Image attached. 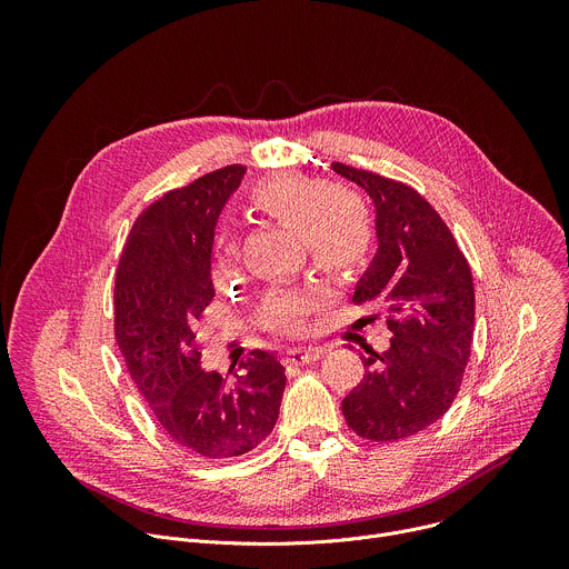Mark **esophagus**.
<instances>
[{"label": "esophagus", "instance_id": "1", "mask_svg": "<svg viewBox=\"0 0 569 569\" xmlns=\"http://www.w3.org/2000/svg\"><path fill=\"white\" fill-rule=\"evenodd\" d=\"M321 356H323L321 347H301V349H288L286 351V360L295 362V365H308V362H312Z\"/></svg>", "mask_w": 569, "mask_h": 569}]
</instances>
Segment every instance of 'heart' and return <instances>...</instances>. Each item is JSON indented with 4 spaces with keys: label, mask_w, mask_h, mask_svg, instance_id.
Returning <instances> with one entry per match:
<instances>
[{
    "label": "heart",
    "mask_w": 569,
    "mask_h": 569,
    "mask_svg": "<svg viewBox=\"0 0 569 569\" xmlns=\"http://www.w3.org/2000/svg\"><path fill=\"white\" fill-rule=\"evenodd\" d=\"M254 200L261 209L297 229L308 240L312 263L331 274L358 270L373 246V224L365 207L345 200V191L323 178L290 173L259 187ZM310 292H286L272 299V315L295 329L312 310Z\"/></svg>",
    "instance_id": "obj_1"
}]
</instances>
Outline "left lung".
<instances>
[{"instance_id": "1", "label": "left lung", "mask_w": 569, "mask_h": 569, "mask_svg": "<svg viewBox=\"0 0 569 569\" xmlns=\"http://www.w3.org/2000/svg\"><path fill=\"white\" fill-rule=\"evenodd\" d=\"M376 204L378 254L353 303L378 301L393 333L362 356L365 376L345 396L347 426L389 443L437 423L459 393L475 331V288L463 252L437 209L410 184L333 161Z\"/></svg>"}]
</instances>
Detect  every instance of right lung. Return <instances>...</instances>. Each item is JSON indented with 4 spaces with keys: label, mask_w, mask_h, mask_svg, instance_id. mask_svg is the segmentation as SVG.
Instances as JSON below:
<instances>
[{
    "label": "right lung",
    "mask_w": 569,
    "mask_h": 569,
    "mask_svg": "<svg viewBox=\"0 0 569 569\" xmlns=\"http://www.w3.org/2000/svg\"><path fill=\"white\" fill-rule=\"evenodd\" d=\"M246 169L231 164L148 204L117 266L114 338L154 419L202 459L240 457L274 428L286 369L254 351L233 378L200 369L196 323L211 303L216 218Z\"/></svg>",
    "instance_id": "right-lung-1"
}]
</instances>
